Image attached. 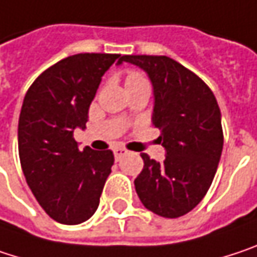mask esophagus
I'll return each instance as SVG.
<instances>
[{
	"mask_svg": "<svg viewBox=\"0 0 257 257\" xmlns=\"http://www.w3.org/2000/svg\"><path fill=\"white\" fill-rule=\"evenodd\" d=\"M125 154H127V149H124V148H115V149H113V155H115V160H116V161L121 160Z\"/></svg>",
	"mask_w": 257,
	"mask_h": 257,
	"instance_id": "1",
	"label": "esophagus"
}]
</instances>
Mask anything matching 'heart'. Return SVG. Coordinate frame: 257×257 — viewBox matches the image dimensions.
<instances>
[{"label":"heart","instance_id":"heart-1","mask_svg":"<svg viewBox=\"0 0 257 257\" xmlns=\"http://www.w3.org/2000/svg\"><path fill=\"white\" fill-rule=\"evenodd\" d=\"M141 80H145V77L142 74H139V72H130V74L127 75V78H125V84H127V82H135V81Z\"/></svg>","mask_w":257,"mask_h":257}]
</instances>
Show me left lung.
Returning <instances> with one entry per match:
<instances>
[{"label": "left lung", "mask_w": 257, "mask_h": 257, "mask_svg": "<svg viewBox=\"0 0 257 257\" xmlns=\"http://www.w3.org/2000/svg\"><path fill=\"white\" fill-rule=\"evenodd\" d=\"M148 74L154 87L152 124L161 130L164 161L144 158L135 179L136 192L152 213L175 219L194 209L207 194L223 148L220 109L209 85L167 56L125 54Z\"/></svg>", "instance_id": "1"}]
</instances>
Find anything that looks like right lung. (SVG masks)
<instances>
[{"label":"right lung","instance_id":"add662e5","mask_svg":"<svg viewBox=\"0 0 257 257\" xmlns=\"http://www.w3.org/2000/svg\"><path fill=\"white\" fill-rule=\"evenodd\" d=\"M121 54L80 53L62 59L32 82L19 116V158L34 197L51 219L78 225L99 207L113 164L112 151L78 149L77 127L103 74Z\"/></svg>","mask_w":257,"mask_h":257}]
</instances>
